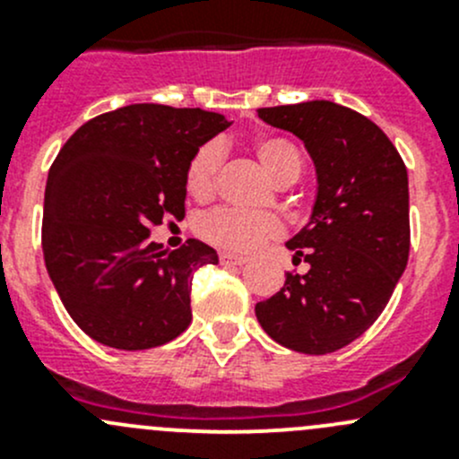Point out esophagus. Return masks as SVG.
I'll return each instance as SVG.
<instances>
[{"mask_svg":"<svg viewBox=\"0 0 459 459\" xmlns=\"http://www.w3.org/2000/svg\"><path fill=\"white\" fill-rule=\"evenodd\" d=\"M220 262L224 266H242V264L248 262V257L235 255V253H220Z\"/></svg>","mask_w":459,"mask_h":459,"instance_id":"esophagus-1","label":"esophagus"}]
</instances>
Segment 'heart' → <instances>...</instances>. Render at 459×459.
I'll use <instances>...</instances> for the list:
<instances>
[{"label":"heart","instance_id":"1","mask_svg":"<svg viewBox=\"0 0 459 459\" xmlns=\"http://www.w3.org/2000/svg\"><path fill=\"white\" fill-rule=\"evenodd\" d=\"M259 164L277 184H290L302 173V152L293 142L280 135H262L253 142ZM221 148L204 143L186 169V188L195 200H208L217 188ZM197 233L212 247L224 251H253L281 233V224L271 212H248L238 208H215L197 221Z\"/></svg>","mask_w":459,"mask_h":459}]
</instances>
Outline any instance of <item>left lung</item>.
Here are the masks:
<instances>
[{"mask_svg":"<svg viewBox=\"0 0 459 459\" xmlns=\"http://www.w3.org/2000/svg\"><path fill=\"white\" fill-rule=\"evenodd\" d=\"M257 115L299 137L317 175L311 220L286 242L308 271L286 273L284 286L257 302V322L286 349L333 353L379 317L409 262L406 166L377 124L335 101Z\"/></svg>","mask_w":459,"mask_h":459,"instance_id":"8db88e82","label":"left lung"}]
</instances>
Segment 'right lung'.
Returning a JSON list of instances; mask_svg holds the SVG:
<instances>
[{"instance_id": "right-lung-1", "label": "right lung", "mask_w": 459, "mask_h": 459, "mask_svg": "<svg viewBox=\"0 0 459 459\" xmlns=\"http://www.w3.org/2000/svg\"><path fill=\"white\" fill-rule=\"evenodd\" d=\"M220 113L131 104L77 128L48 170L41 248L46 271L77 326L100 344L143 351L191 324V280L215 248L148 242L166 215L184 217L186 169L229 128Z\"/></svg>"}]
</instances>
